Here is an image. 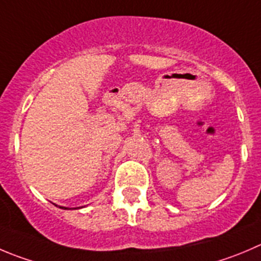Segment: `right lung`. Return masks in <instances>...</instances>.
Segmentation results:
<instances>
[{
  "instance_id": "obj_1",
  "label": "right lung",
  "mask_w": 261,
  "mask_h": 261,
  "mask_svg": "<svg viewBox=\"0 0 261 261\" xmlns=\"http://www.w3.org/2000/svg\"><path fill=\"white\" fill-rule=\"evenodd\" d=\"M61 207V209H68V207H64V206H60Z\"/></svg>"
}]
</instances>
